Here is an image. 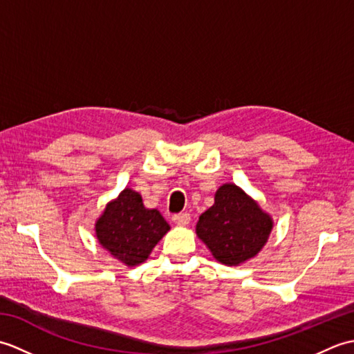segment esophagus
<instances>
[{
  "label": "esophagus",
  "mask_w": 354,
  "mask_h": 354,
  "mask_svg": "<svg viewBox=\"0 0 354 354\" xmlns=\"http://www.w3.org/2000/svg\"><path fill=\"white\" fill-rule=\"evenodd\" d=\"M171 221L175 222L176 225H181V227H185V225H189V222H190V214H189V213H178V214H173Z\"/></svg>",
  "instance_id": "34e87169"
}]
</instances>
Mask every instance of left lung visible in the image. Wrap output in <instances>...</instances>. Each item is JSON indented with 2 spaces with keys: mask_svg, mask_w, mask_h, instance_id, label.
Instances as JSON below:
<instances>
[{
  "mask_svg": "<svg viewBox=\"0 0 354 354\" xmlns=\"http://www.w3.org/2000/svg\"><path fill=\"white\" fill-rule=\"evenodd\" d=\"M272 227V217L240 187L223 184L213 207L199 216L196 234L217 261L237 266L261 251Z\"/></svg>",
  "mask_w": 354,
  "mask_h": 354,
  "instance_id": "8db88e82",
  "label": "left lung"
}]
</instances>
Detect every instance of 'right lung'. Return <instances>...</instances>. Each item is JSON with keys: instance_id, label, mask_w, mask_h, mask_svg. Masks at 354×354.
<instances>
[{"instance_id": "obj_1", "label": "right lung", "mask_w": 354, "mask_h": 354, "mask_svg": "<svg viewBox=\"0 0 354 354\" xmlns=\"http://www.w3.org/2000/svg\"><path fill=\"white\" fill-rule=\"evenodd\" d=\"M169 230L161 213L146 208L141 194L132 189H124L117 199L108 202L95 222L99 243L126 266L146 261Z\"/></svg>"}]
</instances>
